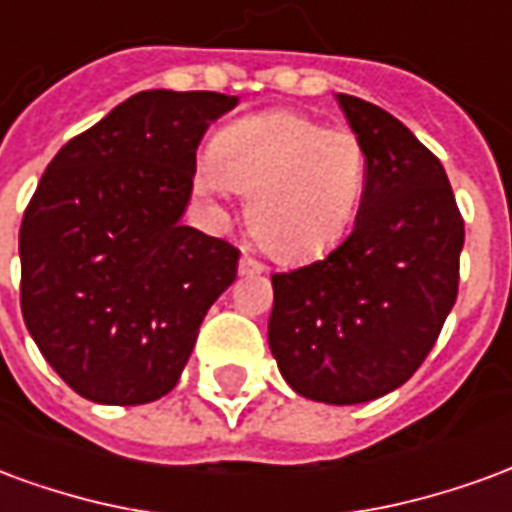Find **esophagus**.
<instances>
[{
  "label": "esophagus",
  "instance_id": "esophagus-1",
  "mask_svg": "<svg viewBox=\"0 0 512 512\" xmlns=\"http://www.w3.org/2000/svg\"><path fill=\"white\" fill-rule=\"evenodd\" d=\"M238 271H241V274H263L266 266H263L260 260H255L252 255H244L241 257V263H238Z\"/></svg>",
  "mask_w": 512,
  "mask_h": 512
}]
</instances>
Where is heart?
Wrapping results in <instances>:
<instances>
[{
	"instance_id": "1",
	"label": "heart",
	"mask_w": 512,
	"mask_h": 512,
	"mask_svg": "<svg viewBox=\"0 0 512 512\" xmlns=\"http://www.w3.org/2000/svg\"><path fill=\"white\" fill-rule=\"evenodd\" d=\"M367 156L356 131L301 112L244 117L197 158L202 197L249 194L246 222L279 260L329 252L351 227L365 191Z\"/></svg>"
}]
</instances>
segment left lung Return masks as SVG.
<instances>
[{"instance_id":"obj_1","label":"left lung","mask_w":512,"mask_h":512,"mask_svg":"<svg viewBox=\"0 0 512 512\" xmlns=\"http://www.w3.org/2000/svg\"><path fill=\"white\" fill-rule=\"evenodd\" d=\"M367 156L354 233L271 277L268 345L299 395L354 406L414 376L458 299L463 216L447 172L381 106L337 95Z\"/></svg>"}]
</instances>
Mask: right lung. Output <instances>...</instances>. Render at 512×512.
<instances>
[{
	"label": "right lung",
	"instance_id": "1",
	"mask_svg": "<svg viewBox=\"0 0 512 512\" xmlns=\"http://www.w3.org/2000/svg\"><path fill=\"white\" fill-rule=\"evenodd\" d=\"M238 98L145 90L62 145L29 200L21 312L54 373L93 403L178 384L238 249L180 224L197 147Z\"/></svg>",
	"mask_w": 512,
	"mask_h": 512
}]
</instances>
